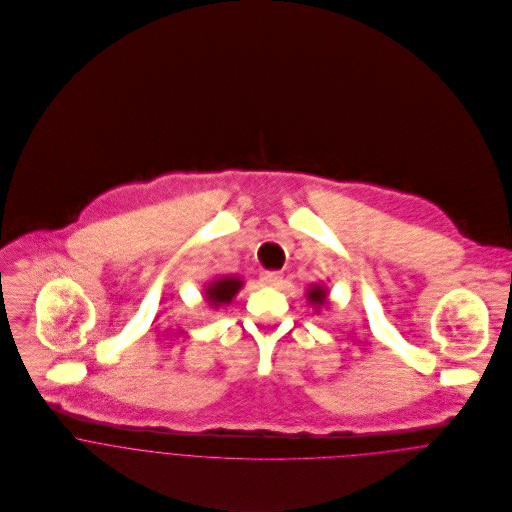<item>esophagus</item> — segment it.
Here are the masks:
<instances>
[{
  "instance_id": "esophagus-1",
  "label": "esophagus",
  "mask_w": 512,
  "mask_h": 512,
  "mask_svg": "<svg viewBox=\"0 0 512 512\" xmlns=\"http://www.w3.org/2000/svg\"><path fill=\"white\" fill-rule=\"evenodd\" d=\"M282 278H284L282 272H262V282H264L266 286H270V288L280 286Z\"/></svg>"
}]
</instances>
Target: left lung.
I'll return each instance as SVG.
<instances>
[{"mask_svg": "<svg viewBox=\"0 0 512 512\" xmlns=\"http://www.w3.org/2000/svg\"><path fill=\"white\" fill-rule=\"evenodd\" d=\"M307 301L319 311V307H327L329 305V292L327 288H323L321 284H311V288L305 292Z\"/></svg>", "mask_w": 512, "mask_h": 512, "instance_id": "obj_1", "label": "left lung"}]
</instances>
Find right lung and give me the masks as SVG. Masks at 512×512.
<instances>
[{
    "label": "right lung",
    "mask_w": 512,
    "mask_h": 512,
    "mask_svg": "<svg viewBox=\"0 0 512 512\" xmlns=\"http://www.w3.org/2000/svg\"><path fill=\"white\" fill-rule=\"evenodd\" d=\"M242 286L244 282L238 276H220L205 286V299L213 309H219L220 305H228Z\"/></svg>",
    "instance_id": "right-lung-1"
}]
</instances>
